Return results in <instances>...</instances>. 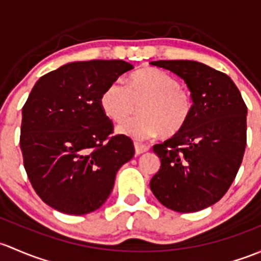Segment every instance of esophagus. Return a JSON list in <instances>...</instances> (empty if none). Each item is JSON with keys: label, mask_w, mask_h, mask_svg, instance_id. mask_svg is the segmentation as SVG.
I'll list each match as a JSON object with an SVG mask.
<instances>
[{"label": "esophagus", "mask_w": 261, "mask_h": 261, "mask_svg": "<svg viewBox=\"0 0 261 261\" xmlns=\"http://www.w3.org/2000/svg\"><path fill=\"white\" fill-rule=\"evenodd\" d=\"M134 149H136V154H142V153L147 152V150L149 149V147L146 146V144H142V143H138V142H136V143H134Z\"/></svg>", "instance_id": "obj_1"}]
</instances>
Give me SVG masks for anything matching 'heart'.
<instances>
[{
  "label": "heart",
  "mask_w": 261,
  "mask_h": 261,
  "mask_svg": "<svg viewBox=\"0 0 261 261\" xmlns=\"http://www.w3.org/2000/svg\"><path fill=\"white\" fill-rule=\"evenodd\" d=\"M140 104L137 117L122 123L118 132L123 136L144 141L163 133L178 134L190 122L193 96L172 75L157 69H141L128 76L127 87L114 82L104 89L100 107L104 114L120 123Z\"/></svg>",
  "instance_id": "heart-1"
}]
</instances>
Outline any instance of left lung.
Segmentation results:
<instances>
[{
    "label": "left lung",
    "instance_id": "8db88e82",
    "mask_svg": "<svg viewBox=\"0 0 261 261\" xmlns=\"http://www.w3.org/2000/svg\"><path fill=\"white\" fill-rule=\"evenodd\" d=\"M187 84L190 122L153 152L161 158L150 191L170 210L196 212L216 203L235 179L246 147L248 108L230 76L192 60L150 61Z\"/></svg>",
    "mask_w": 261,
    "mask_h": 261
}]
</instances>
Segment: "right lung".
I'll return each mask as SVG.
<instances>
[{"label": "right lung", "mask_w": 261, "mask_h": 261, "mask_svg": "<svg viewBox=\"0 0 261 261\" xmlns=\"http://www.w3.org/2000/svg\"><path fill=\"white\" fill-rule=\"evenodd\" d=\"M133 65L123 60L74 61L40 77L22 108L20 147L32 187L68 215L98 210L115 174L134 155L130 138L111 137L100 96Z\"/></svg>", "instance_id": "add662e5"}]
</instances>
